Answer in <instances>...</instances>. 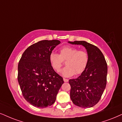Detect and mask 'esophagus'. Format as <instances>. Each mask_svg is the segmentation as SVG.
<instances>
[{
  "label": "esophagus",
  "mask_w": 122,
  "mask_h": 122,
  "mask_svg": "<svg viewBox=\"0 0 122 122\" xmlns=\"http://www.w3.org/2000/svg\"><path fill=\"white\" fill-rule=\"evenodd\" d=\"M63 80L64 82H68V80L67 79H65V78H63Z\"/></svg>",
  "instance_id": "esophagus-1"
}]
</instances>
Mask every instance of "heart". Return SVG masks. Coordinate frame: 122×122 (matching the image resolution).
Returning a JSON list of instances; mask_svg holds the SVG:
<instances>
[{"instance_id":"obj_1","label":"heart","mask_w":122,"mask_h":122,"mask_svg":"<svg viewBox=\"0 0 122 122\" xmlns=\"http://www.w3.org/2000/svg\"><path fill=\"white\" fill-rule=\"evenodd\" d=\"M66 61V66L61 71L66 77H71L75 74L79 75L86 70L89 61L88 52L85 50H79L76 47L66 46L59 50V54L52 52L49 55L51 66L55 71H59Z\"/></svg>"}]
</instances>
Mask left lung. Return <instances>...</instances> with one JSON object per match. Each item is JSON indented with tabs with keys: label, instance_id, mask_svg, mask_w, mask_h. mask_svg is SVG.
I'll return each mask as SVG.
<instances>
[{
	"label": "left lung",
	"instance_id": "1",
	"mask_svg": "<svg viewBox=\"0 0 122 122\" xmlns=\"http://www.w3.org/2000/svg\"><path fill=\"white\" fill-rule=\"evenodd\" d=\"M86 48L89 61L86 70L77 79H70V97L76 106L93 107L101 98L107 82V65L102 52L97 46L85 41L68 42Z\"/></svg>",
	"mask_w": 122,
	"mask_h": 122
}]
</instances>
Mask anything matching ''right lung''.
Segmentation results:
<instances>
[{"label": "right lung", "instance_id": "obj_1", "mask_svg": "<svg viewBox=\"0 0 122 122\" xmlns=\"http://www.w3.org/2000/svg\"><path fill=\"white\" fill-rule=\"evenodd\" d=\"M59 40H42L25 50L18 64L17 79L25 100L37 107L44 108L55 102L64 83L61 76L51 66L49 55Z\"/></svg>", "mask_w": 122, "mask_h": 122}]
</instances>
